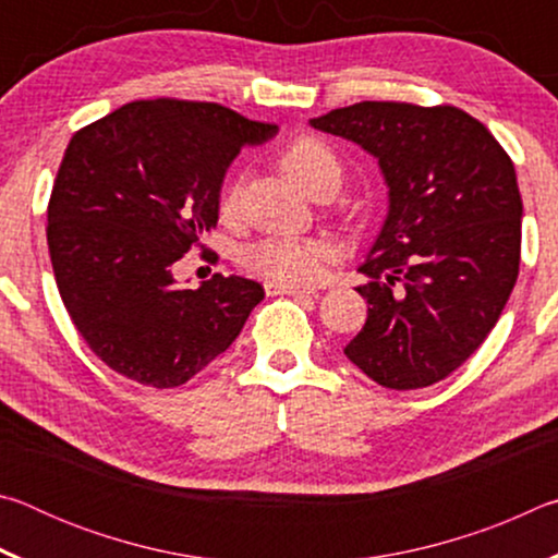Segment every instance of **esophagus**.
<instances>
[{"label": "esophagus", "mask_w": 558, "mask_h": 558, "mask_svg": "<svg viewBox=\"0 0 558 558\" xmlns=\"http://www.w3.org/2000/svg\"><path fill=\"white\" fill-rule=\"evenodd\" d=\"M266 292H268V295H292V298H302V295H315V288H305V286H280V282H266Z\"/></svg>", "instance_id": "obj_1"}]
</instances>
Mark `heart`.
Here are the masks:
<instances>
[{
	"instance_id": "b5f03b06",
	"label": "heart",
	"mask_w": 558,
	"mask_h": 558,
	"mask_svg": "<svg viewBox=\"0 0 558 558\" xmlns=\"http://www.w3.org/2000/svg\"><path fill=\"white\" fill-rule=\"evenodd\" d=\"M280 165L307 192L325 182L339 179V159L332 147L317 137H295L280 153ZM239 204V184H229L221 196V214L231 216ZM329 243L323 239H302V235H266L241 251V263L251 272L280 286H300L315 280L329 258Z\"/></svg>"
}]
</instances>
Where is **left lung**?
<instances>
[{
	"label": "left lung",
	"mask_w": 558,
	"mask_h": 558,
	"mask_svg": "<svg viewBox=\"0 0 558 558\" xmlns=\"http://www.w3.org/2000/svg\"><path fill=\"white\" fill-rule=\"evenodd\" d=\"M315 130L379 159L389 214L359 286L369 315L344 354L396 391L458 369L493 332L522 253L514 165L483 122L456 106L364 100L313 118Z\"/></svg>",
	"instance_id": "left-lung-1"
}]
</instances>
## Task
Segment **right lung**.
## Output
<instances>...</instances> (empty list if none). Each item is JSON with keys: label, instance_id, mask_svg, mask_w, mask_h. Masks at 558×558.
<instances>
[{"label": "right lung", "instance_id": "obj_1", "mask_svg": "<svg viewBox=\"0 0 558 558\" xmlns=\"http://www.w3.org/2000/svg\"><path fill=\"white\" fill-rule=\"evenodd\" d=\"M278 132L219 102H128L81 128L49 199L51 266L90 352L128 379L172 389L226 349L263 300L260 282L216 272L196 290L174 263L219 221L243 145Z\"/></svg>", "mask_w": 558, "mask_h": 558}]
</instances>
